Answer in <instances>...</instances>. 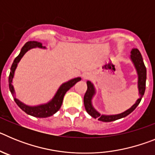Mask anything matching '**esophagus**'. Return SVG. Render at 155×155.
<instances>
[{
    "instance_id": "34e87169",
    "label": "esophagus",
    "mask_w": 155,
    "mask_h": 155,
    "mask_svg": "<svg viewBox=\"0 0 155 155\" xmlns=\"http://www.w3.org/2000/svg\"><path fill=\"white\" fill-rule=\"evenodd\" d=\"M90 77H91V74H88V73L83 74V78H84V79L89 78Z\"/></svg>"
}]
</instances>
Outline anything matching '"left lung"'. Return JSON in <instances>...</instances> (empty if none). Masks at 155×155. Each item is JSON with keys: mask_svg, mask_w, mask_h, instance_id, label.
<instances>
[{"mask_svg": "<svg viewBox=\"0 0 155 155\" xmlns=\"http://www.w3.org/2000/svg\"><path fill=\"white\" fill-rule=\"evenodd\" d=\"M131 60L134 62L135 68H136L138 74V88H139V93H140V98L136 102V103L133 105L130 109H129L128 110L125 111L124 113H120L118 115H113V116H104V115H100L98 112L94 110V108L91 105V98H92L93 94H94V88L93 84H91L90 81L87 82V91H86L85 94L84 96V108H85L87 113L92 116L93 118L98 119L99 121L102 122H112L117 120L119 119L124 118L128 116L129 114H130L134 109H136L137 106L140 104L141 98H143V94L145 91V87H146V78H147V70H146V67H145L144 64H143V58L142 56L140 53L139 50L137 49H133L131 51Z\"/></svg>", "mask_w": 155, "mask_h": 155, "instance_id": "obj_1", "label": "left lung"}]
</instances>
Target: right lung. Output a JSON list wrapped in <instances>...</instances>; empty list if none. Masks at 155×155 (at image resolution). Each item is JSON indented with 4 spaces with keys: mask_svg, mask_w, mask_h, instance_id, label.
<instances>
[{
    "mask_svg": "<svg viewBox=\"0 0 155 155\" xmlns=\"http://www.w3.org/2000/svg\"><path fill=\"white\" fill-rule=\"evenodd\" d=\"M35 47L42 48V43L39 42H36V41H29V42H27L23 46V47L21 48V52L18 54V56L17 57H15L13 64H12V68H11L10 74H9V78H8V82H9V88H10V91L13 96L14 87L12 84V82L14 77V72H15L16 68H17L18 63L20 61L21 57L24 56L25 53H26L28 50ZM79 81H81V78H77L72 79V80L63 84L60 87V88L57 91V94H55V96L52 99V101H50L49 103L45 104V105L35 106V107H31V106H28V105H25V104H23L22 102L18 101L17 98H14V99H15V102H16V104L20 107V109H22L25 113H26L27 114L30 115V116H35V117H39V118H46V117L53 116L54 113H57V111L61 109L63 103V99H64V94H66V92L71 87H73L77 82Z\"/></svg>",
    "mask_w": 155,
    "mask_h": 155,
    "instance_id": "obj_1",
    "label": "right lung"
}]
</instances>
